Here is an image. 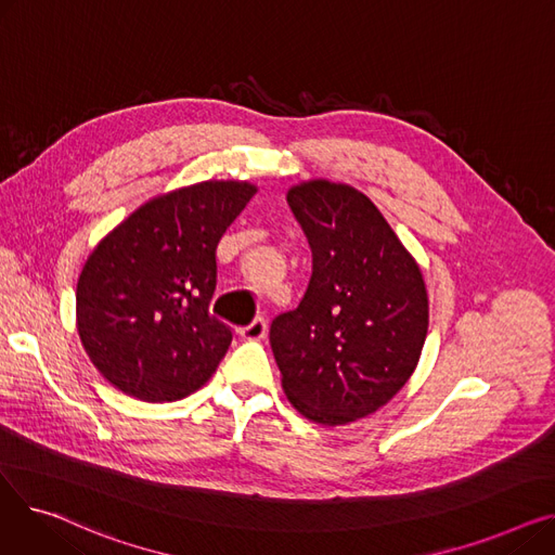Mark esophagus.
I'll list each match as a JSON object with an SVG mask.
<instances>
[{"label":"esophagus","instance_id":"esophagus-1","mask_svg":"<svg viewBox=\"0 0 555 555\" xmlns=\"http://www.w3.org/2000/svg\"><path fill=\"white\" fill-rule=\"evenodd\" d=\"M266 333H268V322L262 317H256L249 326L241 328V337L247 341H258L266 337Z\"/></svg>","mask_w":555,"mask_h":555}]
</instances>
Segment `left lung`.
<instances>
[{
	"mask_svg": "<svg viewBox=\"0 0 555 555\" xmlns=\"http://www.w3.org/2000/svg\"><path fill=\"white\" fill-rule=\"evenodd\" d=\"M287 204L312 249L299 308L270 328L281 387L308 421L337 427L385 406L418 366L429 324L416 258L351 184L308 180Z\"/></svg>",
	"mask_w": 555,
	"mask_h": 555,
	"instance_id": "obj_1",
	"label": "left lung"
}]
</instances>
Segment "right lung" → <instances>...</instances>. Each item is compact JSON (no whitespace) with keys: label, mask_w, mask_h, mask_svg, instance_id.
Wrapping results in <instances>:
<instances>
[{"label":"right lung","mask_w":555,"mask_h":555,"mask_svg":"<svg viewBox=\"0 0 555 555\" xmlns=\"http://www.w3.org/2000/svg\"><path fill=\"white\" fill-rule=\"evenodd\" d=\"M256 191L207 180L155 195L87 256L76 328L112 387L172 402L209 383L231 344V331L209 314L216 247Z\"/></svg>","instance_id":"right-lung-1"}]
</instances>
